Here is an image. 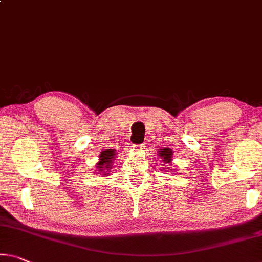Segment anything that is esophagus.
<instances>
[{
	"mask_svg": "<svg viewBox=\"0 0 262 262\" xmlns=\"http://www.w3.org/2000/svg\"><path fill=\"white\" fill-rule=\"evenodd\" d=\"M142 149H144L143 144H141V146H136V147H135V150H142Z\"/></svg>",
	"mask_w": 262,
	"mask_h": 262,
	"instance_id": "obj_1",
	"label": "esophagus"
}]
</instances>
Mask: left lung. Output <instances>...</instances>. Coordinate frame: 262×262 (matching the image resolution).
Returning <instances> with one entry per match:
<instances>
[{
    "label": "left lung",
    "instance_id": "left-lung-1",
    "mask_svg": "<svg viewBox=\"0 0 262 262\" xmlns=\"http://www.w3.org/2000/svg\"><path fill=\"white\" fill-rule=\"evenodd\" d=\"M172 155H173V152H172V150L171 149H169V148H164V149H160V151H159V156H160V161L161 162H163V165H162V167H163V169H161L162 171H163L164 169H168V167H171V162H172ZM171 170V169H170ZM175 170V169H173Z\"/></svg>",
    "mask_w": 262,
    "mask_h": 262
}]
</instances>
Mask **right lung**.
<instances>
[{
  "mask_svg": "<svg viewBox=\"0 0 262 262\" xmlns=\"http://www.w3.org/2000/svg\"><path fill=\"white\" fill-rule=\"evenodd\" d=\"M115 157L116 150H114V149H106V150L100 152V155H99V162L95 165L99 175H107V172L113 167V161L115 160Z\"/></svg>",
  "mask_w": 262,
  "mask_h": 262,
  "instance_id": "1",
  "label": "right lung"
}]
</instances>
